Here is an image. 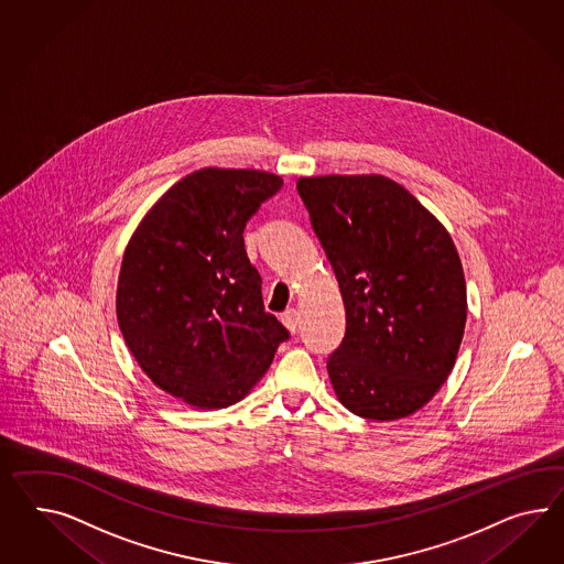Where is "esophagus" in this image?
I'll return each instance as SVG.
<instances>
[{
    "label": "esophagus",
    "instance_id": "34e87169",
    "mask_svg": "<svg viewBox=\"0 0 564 564\" xmlns=\"http://www.w3.org/2000/svg\"><path fill=\"white\" fill-rule=\"evenodd\" d=\"M281 322L285 324V328L290 330V333H295L297 330V326H300V314H297V310H285L283 312V316H281Z\"/></svg>",
    "mask_w": 564,
    "mask_h": 564
}]
</instances>
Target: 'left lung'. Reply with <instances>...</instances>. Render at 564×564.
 I'll return each instance as SVG.
<instances>
[{
    "label": "left lung",
    "instance_id": "1",
    "mask_svg": "<svg viewBox=\"0 0 564 564\" xmlns=\"http://www.w3.org/2000/svg\"><path fill=\"white\" fill-rule=\"evenodd\" d=\"M297 193L347 312V333L328 359L336 398L371 421L411 416L452 373L466 328L456 243L381 174L304 176Z\"/></svg>",
    "mask_w": 564,
    "mask_h": 564
}]
</instances>
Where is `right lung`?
<instances>
[{"instance_id": "1", "label": "right lung", "mask_w": 564, "mask_h": 564, "mask_svg": "<svg viewBox=\"0 0 564 564\" xmlns=\"http://www.w3.org/2000/svg\"><path fill=\"white\" fill-rule=\"evenodd\" d=\"M283 178L200 167L172 184L131 234L117 321L141 371L188 406L215 411L250 394L288 330L264 312L243 228Z\"/></svg>"}]
</instances>
